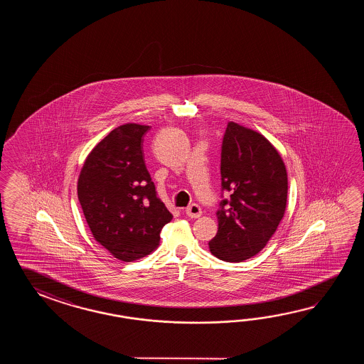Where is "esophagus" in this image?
<instances>
[{
  "mask_svg": "<svg viewBox=\"0 0 364 364\" xmlns=\"http://www.w3.org/2000/svg\"><path fill=\"white\" fill-rule=\"evenodd\" d=\"M186 215L191 218H198L201 216V208L198 204H191L186 208Z\"/></svg>",
  "mask_w": 364,
  "mask_h": 364,
  "instance_id": "1",
  "label": "esophagus"
}]
</instances>
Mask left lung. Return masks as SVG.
Returning a JSON list of instances; mask_svg holds the SVG:
<instances>
[{
	"label": "left lung",
	"mask_w": 364,
	"mask_h": 364,
	"mask_svg": "<svg viewBox=\"0 0 364 364\" xmlns=\"http://www.w3.org/2000/svg\"><path fill=\"white\" fill-rule=\"evenodd\" d=\"M221 179L232 193L216 212L218 230L209 251L224 262L240 263L267 246L284 218L287 166L264 135L230 121L223 140Z\"/></svg>",
	"instance_id": "8db88e82"
}]
</instances>
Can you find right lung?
Segmentation results:
<instances>
[{
	"mask_svg": "<svg viewBox=\"0 0 364 364\" xmlns=\"http://www.w3.org/2000/svg\"><path fill=\"white\" fill-rule=\"evenodd\" d=\"M149 126L124 124L88 154L77 178V198L93 238L122 262L159 247L173 215L156 195L144 163L143 135Z\"/></svg>",
	"mask_w": 364,
	"mask_h": 364,
	"instance_id": "1",
	"label": "right lung"
}]
</instances>
